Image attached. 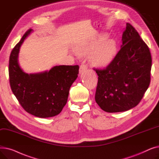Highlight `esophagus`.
I'll list each match as a JSON object with an SVG mask.
<instances>
[{"mask_svg":"<svg viewBox=\"0 0 159 159\" xmlns=\"http://www.w3.org/2000/svg\"><path fill=\"white\" fill-rule=\"evenodd\" d=\"M88 69V67L86 64H81L80 66V68H79V73H84L85 71H86Z\"/></svg>","mask_w":159,"mask_h":159,"instance_id":"esophagus-1","label":"esophagus"}]
</instances>
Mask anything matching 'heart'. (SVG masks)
<instances>
[{
	"label": "heart",
	"instance_id": "heart-1",
	"mask_svg": "<svg viewBox=\"0 0 159 159\" xmlns=\"http://www.w3.org/2000/svg\"><path fill=\"white\" fill-rule=\"evenodd\" d=\"M106 35H100L97 37L83 43L77 49V53L81 56L90 55L91 64L97 67H104L109 64L116 55L117 46L115 41L106 39Z\"/></svg>",
	"mask_w": 159,
	"mask_h": 159
}]
</instances>
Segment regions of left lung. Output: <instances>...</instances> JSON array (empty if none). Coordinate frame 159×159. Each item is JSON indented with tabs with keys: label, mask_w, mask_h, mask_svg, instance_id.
<instances>
[{
	"label": "left lung",
	"mask_w": 159,
	"mask_h": 159,
	"mask_svg": "<svg viewBox=\"0 0 159 159\" xmlns=\"http://www.w3.org/2000/svg\"><path fill=\"white\" fill-rule=\"evenodd\" d=\"M122 40V48L107 67L94 69L98 76L95 101L108 113L128 111L138 105L151 80V53L129 23Z\"/></svg>",
	"instance_id": "1"
}]
</instances>
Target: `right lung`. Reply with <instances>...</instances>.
Segmentation results:
<instances>
[{
	"label": "right lung",
	"mask_w": 159,
	"mask_h": 159,
	"mask_svg": "<svg viewBox=\"0 0 159 159\" xmlns=\"http://www.w3.org/2000/svg\"><path fill=\"white\" fill-rule=\"evenodd\" d=\"M32 31L29 29L10 56L9 77L11 89L24 110L40 118L59 114L68 101L69 91L78 77L79 66H57L49 71L25 73L18 62L19 49Z\"/></svg>",
	"instance_id": "right-lung-1"
}]
</instances>
